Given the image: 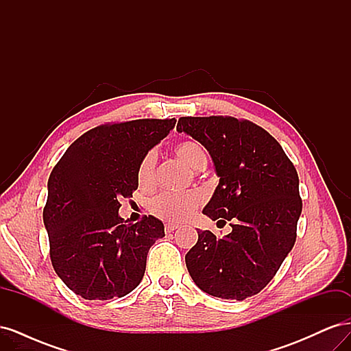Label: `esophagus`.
Segmentation results:
<instances>
[{
    "label": "esophagus",
    "mask_w": 351,
    "mask_h": 351,
    "mask_svg": "<svg viewBox=\"0 0 351 351\" xmlns=\"http://www.w3.org/2000/svg\"><path fill=\"white\" fill-rule=\"evenodd\" d=\"M177 228H178V224H171V222H168V224H165V232H173Z\"/></svg>",
    "instance_id": "esophagus-1"
}]
</instances>
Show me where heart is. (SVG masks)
I'll use <instances>...</instances> for the list:
<instances>
[{"label":"heart","instance_id":"1","mask_svg":"<svg viewBox=\"0 0 351 351\" xmlns=\"http://www.w3.org/2000/svg\"><path fill=\"white\" fill-rule=\"evenodd\" d=\"M176 155L193 169H204L208 164V155L204 146L193 141H182L174 146ZM156 156L147 152L137 169V183L141 189H152L156 182L155 176ZM202 205V196L197 192L187 193H161L151 202V212L168 222H184L195 214Z\"/></svg>","mask_w":351,"mask_h":351}]
</instances>
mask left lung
<instances>
[{"label": "left lung", "mask_w": 351, "mask_h": 351, "mask_svg": "<svg viewBox=\"0 0 351 351\" xmlns=\"http://www.w3.org/2000/svg\"><path fill=\"white\" fill-rule=\"evenodd\" d=\"M177 132L204 145L219 177L204 214L231 221L222 239L199 230L186 254L202 291L227 300L258 294L275 277L297 237L299 176L281 145L262 127L234 117H182Z\"/></svg>", "instance_id": "obj_1"}]
</instances>
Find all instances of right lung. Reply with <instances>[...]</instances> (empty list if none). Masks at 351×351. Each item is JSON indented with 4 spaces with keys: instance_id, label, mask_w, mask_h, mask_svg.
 Segmentation results:
<instances>
[{
    "instance_id": "obj_1",
    "label": "right lung",
    "mask_w": 351,
    "mask_h": 351,
    "mask_svg": "<svg viewBox=\"0 0 351 351\" xmlns=\"http://www.w3.org/2000/svg\"><path fill=\"white\" fill-rule=\"evenodd\" d=\"M174 125L176 119L98 125L74 141L51 171L44 208L51 263L83 299L123 297L142 281L164 224L152 215L127 224L119 200L133 196L143 156Z\"/></svg>"
}]
</instances>
